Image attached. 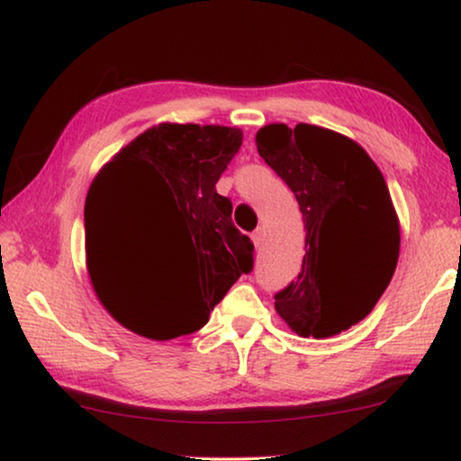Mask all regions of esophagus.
I'll use <instances>...</instances> for the list:
<instances>
[{"mask_svg":"<svg viewBox=\"0 0 461 461\" xmlns=\"http://www.w3.org/2000/svg\"><path fill=\"white\" fill-rule=\"evenodd\" d=\"M251 239H254L256 249H260V248H262V243H264V230H262V229H256V230H254V235H251Z\"/></svg>","mask_w":461,"mask_h":461,"instance_id":"1","label":"esophagus"}]
</instances>
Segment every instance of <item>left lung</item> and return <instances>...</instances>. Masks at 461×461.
<instances>
[{"label": "left lung", "mask_w": 461, "mask_h": 461, "mask_svg": "<svg viewBox=\"0 0 461 461\" xmlns=\"http://www.w3.org/2000/svg\"><path fill=\"white\" fill-rule=\"evenodd\" d=\"M256 147L292 188L306 229L302 273L275 295V311L302 338L338 336L374 311L399 262L386 180L361 144L319 125L268 123Z\"/></svg>", "instance_id": "left-lung-1"}]
</instances>
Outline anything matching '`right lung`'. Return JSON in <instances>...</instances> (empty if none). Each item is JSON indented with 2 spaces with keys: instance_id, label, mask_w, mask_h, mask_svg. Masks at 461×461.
Masks as SVG:
<instances>
[{
  "instance_id": "add662e5",
  "label": "right lung",
  "mask_w": 461,
  "mask_h": 461,
  "mask_svg": "<svg viewBox=\"0 0 461 461\" xmlns=\"http://www.w3.org/2000/svg\"><path fill=\"white\" fill-rule=\"evenodd\" d=\"M241 142L239 128L166 122L125 144L92 180L86 197L87 275L100 304L125 330L159 342L197 331L232 283L254 267V245L235 229L232 203L216 191ZM140 212L182 230L192 245V279L169 294H144L110 267L108 230Z\"/></svg>"
}]
</instances>
